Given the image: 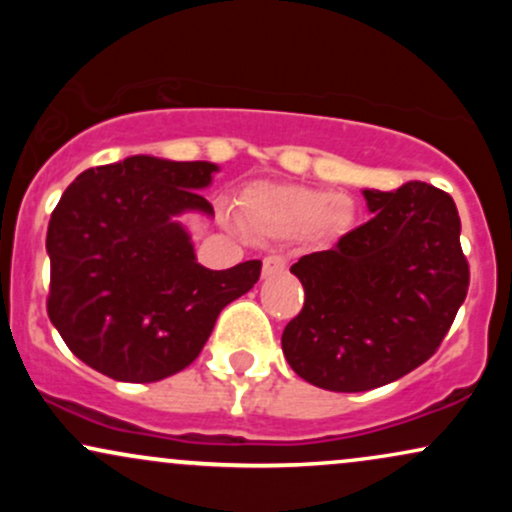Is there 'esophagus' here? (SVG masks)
I'll return each instance as SVG.
<instances>
[{
    "label": "esophagus",
    "mask_w": 512,
    "mask_h": 512,
    "mask_svg": "<svg viewBox=\"0 0 512 512\" xmlns=\"http://www.w3.org/2000/svg\"><path fill=\"white\" fill-rule=\"evenodd\" d=\"M286 264H289V260H286L284 255H279V252H274V255H267V257H264L262 274H264V276H272V274L284 272Z\"/></svg>",
    "instance_id": "34e87169"
}]
</instances>
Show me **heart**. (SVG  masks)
Wrapping results in <instances>:
<instances>
[{"instance_id": "obj_1", "label": "heart", "mask_w": 512, "mask_h": 512, "mask_svg": "<svg viewBox=\"0 0 512 512\" xmlns=\"http://www.w3.org/2000/svg\"><path fill=\"white\" fill-rule=\"evenodd\" d=\"M245 216L257 231L289 236L308 228L337 233L354 216L346 197L301 185H257L245 195Z\"/></svg>"}]
</instances>
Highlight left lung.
Instances as JSON below:
<instances>
[{
  "label": "left lung",
  "mask_w": 512,
  "mask_h": 512,
  "mask_svg": "<svg viewBox=\"0 0 512 512\" xmlns=\"http://www.w3.org/2000/svg\"><path fill=\"white\" fill-rule=\"evenodd\" d=\"M363 197L373 219L291 267L305 301L281 349L303 380L332 392L373 390L426 363L469 289L448 192L411 180Z\"/></svg>",
  "instance_id": "left-lung-1"
}]
</instances>
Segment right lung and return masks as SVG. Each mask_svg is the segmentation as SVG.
<instances>
[{
    "label": "right lung",
    "mask_w": 512,
    "mask_h": 512,
    "mask_svg": "<svg viewBox=\"0 0 512 512\" xmlns=\"http://www.w3.org/2000/svg\"><path fill=\"white\" fill-rule=\"evenodd\" d=\"M216 166L129 156L88 168L50 216L48 315L76 358L122 383L180 373L207 344L216 317L248 293L260 260L202 267L182 211L214 214L197 190Z\"/></svg>",
    "instance_id": "1"
}]
</instances>
